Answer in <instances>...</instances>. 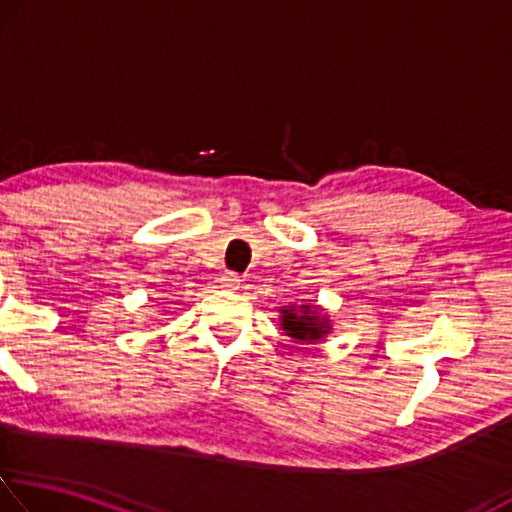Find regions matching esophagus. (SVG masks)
Returning a JSON list of instances; mask_svg holds the SVG:
<instances>
[{
	"mask_svg": "<svg viewBox=\"0 0 512 512\" xmlns=\"http://www.w3.org/2000/svg\"><path fill=\"white\" fill-rule=\"evenodd\" d=\"M219 288L238 290L240 288V277H238V274H233V272L222 274V279H219Z\"/></svg>",
	"mask_w": 512,
	"mask_h": 512,
	"instance_id": "1",
	"label": "esophagus"
}]
</instances>
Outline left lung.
<instances>
[{"mask_svg":"<svg viewBox=\"0 0 512 512\" xmlns=\"http://www.w3.org/2000/svg\"><path fill=\"white\" fill-rule=\"evenodd\" d=\"M279 322L295 343H318L332 332V320L320 306L288 304L279 309Z\"/></svg>","mask_w":512,"mask_h":512,"instance_id":"obj_1","label":"left lung"}]
</instances>
